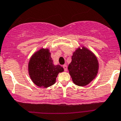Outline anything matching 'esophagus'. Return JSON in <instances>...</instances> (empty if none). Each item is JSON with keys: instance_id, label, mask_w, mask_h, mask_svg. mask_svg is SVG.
<instances>
[{"instance_id": "1", "label": "esophagus", "mask_w": 121, "mask_h": 121, "mask_svg": "<svg viewBox=\"0 0 121 121\" xmlns=\"http://www.w3.org/2000/svg\"><path fill=\"white\" fill-rule=\"evenodd\" d=\"M63 67L64 69H65V71H67V65H63Z\"/></svg>"}]
</instances>
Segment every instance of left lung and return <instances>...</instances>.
<instances>
[{
  "instance_id": "1",
  "label": "left lung",
  "mask_w": 121,
  "mask_h": 121,
  "mask_svg": "<svg viewBox=\"0 0 121 121\" xmlns=\"http://www.w3.org/2000/svg\"><path fill=\"white\" fill-rule=\"evenodd\" d=\"M99 63L96 56L86 48L78 49L73 53L68 67L72 81L78 86L88 84L97 75Z\"/></svg>"
}]
</instances>
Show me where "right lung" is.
Masks as SVG:
<instances>
[{"instance_id":"1","label":"right lung","mask_w":121,"mask_h":121,"mask_svg":"<svg viewBox=\"0 0 121 121\" xmlns=\"http://www.w3.org/2000/svg\"><path fill=\"white\" fill-rule=\"evenodd\" d=\"M49 49H41L34 54L28 64V70L31 79L39 87L47 88L54 84L59 72L63 68L52 63Z\"/></svg>"}]
</instances>
